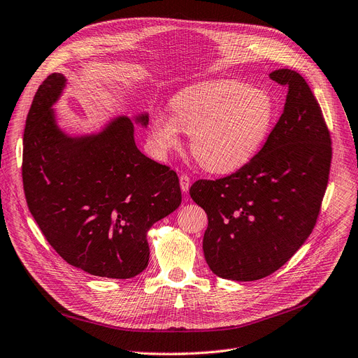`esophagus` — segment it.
Here are the masks:
<instances>
[{
  "mask_svg": "<svg viewBox=\"0 0 358 358\" xmlns=\"http://www.w3.org/2000/svg\"><path fill=\"white\" fill-rule=\"evenodd\" d=\"M190 184H192L190 176H187V174H181V176H180V187H181V190H182L184 193L189 192Z\"/></svg>",
  "mask_w": 358,
  "mask_h": 358,
  "instance_id": "obj_1",
  "label": "esophagus"
}]
</instances>
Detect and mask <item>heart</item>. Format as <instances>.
Segmentation results:
<instances>
[{"mask_svg":"<svg viewBox=\"0 0 358 358\" xmlns=\"http://www.w3.org/2000/svg\"><path fill=\"white\" fill-rule=\"evenodd\" d=\"M171 111L153 114L152 145L159 155L180 145L181 130L190 134L199 165L228 174L250 162L269 138L276 105L266 90L238 80H213L190 86L171 99Z\"/></svg>","mask_w":358,"mask_h":358,"instance_id":"b5f03b06","label":"heart"}]
</instances>
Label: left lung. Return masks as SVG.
<instances>
[{
    "label": "left lung",
    "instance_id": "left-lung-1",
    "mask_svg": "<svg viewBox=\"0 0 358 358\" xmlns=\"http://www.w3.org/2000/svg\"><path fill=\"white\" fill-rule=\"evenodd\" d=\"M269 77L288 95L266 143L236 173L190 187L208 213V265L232 281L265 278L294 256L312 234L329 180L331 133L312 89L288 69Z\"/></svg>",
    "mask_w": 358,
    "mask_h": 358
}]
</instances>
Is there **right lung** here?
I'll return each instance as SVG.
<instances>
[{"label": "right lung", "instance_id": "1", "mask_svg": "<svg viewBox=\"0 0 358 358\" xmlns=\"http://www.w3.org/2000/svg\"><path fill=\"white\" fill-rule=\"evenodd\" d=\"M64 86L61 73L46 77L26 118L22 177L29 210L71 266L133 278L148 266V229L181 203L177 173L137 149L127 117L98 134H64L51 108ZM137 121L146 126L148 115Z\"/></svg>", "mask_w": 358, "mask_h": 358}]
</instances>
